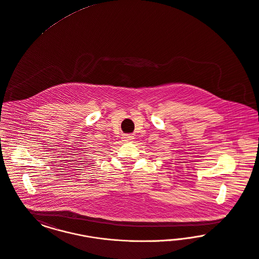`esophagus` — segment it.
<instances>
[{
    "instance_id": "obj_1",
    "label": "esophagus",
    "mask_w": 259,
    "mask_h": 259,
    "mask_svg": "<svg viewBox=\"0 0 259 259\" xmlns=\"http://www.w3.org/2000/svg\"><path fill=\"white\" fill-rule=\"evenodd\" d=\"M123 139H124L125 141H131V140H133L134 138H133V136H132V135H124V137H123Z\"/></svg>"
}]
</instances>
